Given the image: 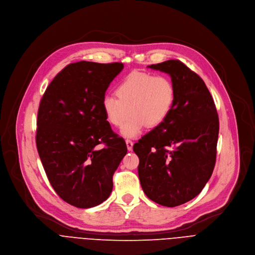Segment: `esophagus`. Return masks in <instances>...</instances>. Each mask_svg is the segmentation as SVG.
<instances>
[{
  "label": "esophagus",
  "mask_w": 255,
  "mask_h": 255,
  "mask_svg": "<svg viewBox=\"0 0 255 255\" xmlns=\"http://www.w3.org/2000/svg\"><path fill=\"white\" fill-rule=\"evenodd\" d=\"M126 145H127L128 150H132V148H133V141L130 140V139H126Z\"/></svg>",
  "instance_id": "34e87169"
}]
</instances>
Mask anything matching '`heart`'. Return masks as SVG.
Masks as SVG:
<instances>
[{
	"label": "heart",
	"instance_id": "1",
	"mask_svg": "<svg viewBox=\"0 0 255 255\" xmlns=\"http://www.w3.org/2000/svg\"><path fill=\"white\" fill-rule=\"evenodd\" d=\"M117 94L107 93L101 107L110 124L121 126L125 137H136L146 125L157 127L170 114L175 103V89L165 76L144 72L130 73L117 88Z\"/></svg>",
	"mask_w": 255,
	"mask_h": 255
}]
</instances>
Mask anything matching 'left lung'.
<instances>
[{
	"mask_svg": "<svg viewBox=\"0 0 255 255\" xmlns=\"http://www.w3.org/2000/svg\"><path fill=\"white\" fill-rule=\"evenodd\" d=\"M171 77L175 103L166 120L133 145L144 194L166 207L198 196L216 160L219 121L213 98L199 75L177 59L148 65Z\"/></svg>",
	"mask_w": 255,
	"mask_h": 255,
	"instance_id": "1",
	"label": "left lung"
}]
</instances>
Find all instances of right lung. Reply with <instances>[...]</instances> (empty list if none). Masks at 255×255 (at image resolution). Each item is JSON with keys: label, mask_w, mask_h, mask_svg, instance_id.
I'll list each match as a JSON object with an SVG mask.
<instances>
[{"label": "right lung", "mask_w": 255, "mask_h": 255, "mask_svg": "<svg viewBox=\"0 0 255 255\" xmlns=\"http://www.w3.org/2000/svg\"><path fill=\"white\" fill-rule=\"evenodd\" d=\"M121 62L79 61L49 84L40 103L36 143L46 175L57 195L78 208L106 201L113 175L127 154L101 107ZM105 146L99 149L98 145Z\"/></svg>", "instance_id": "add662e5"}]
</instances>
